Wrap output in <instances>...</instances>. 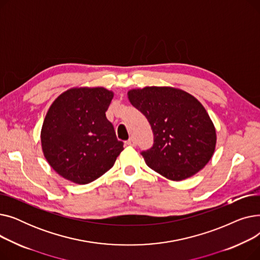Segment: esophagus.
I'll return each instance as SVG.
<instances>
[{
	"label": "esophagus",
	"mask_w": 260,
	"mask_h": 260,
	"mask_svg": "<svg viewBox=\"0 0 260 260\" xmlns=\"http://www.w3.org/2000/svg\"><path fill=\"white\" fill-rule=\"evenodd\" d=\"M126 145H129V146H136V140L134 138H129L126 142H125Z\"/></svg>",
	"instance_id": "obj_1"
}]
</instances>
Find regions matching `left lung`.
<instances>
[{
	"label": "left lung",
	"mask_w": 260,
	"mask_h": 260,
	"mask_svg": "<svg viewBox=\"0 0 260 260\" xmlns=\"http://www.w3.org/2000/svg\"><path fill=\"white\" fill-rule=\"evenodd\" d=\"M127 94L153 129V146L141 152L147 167L174 181L192 177L206 167L215 151L216 131L195 97L166 86L132 89Z\"/></svg>",
	"instance_id": "1"
}]
</instances>
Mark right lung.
<instances>
[{
    "instance_id": "1",
    "label": "right lung",
    "mask_w": 260,
    "mask_h": 260,
    "mask_svg": "<svg viewBox=\"0 0 260 260\" xmlns=\"http://www.w3.org/2000/svg\"><path fill=\"white\" fill-rule=\"evenodd\" d=\"M113 97L103 87L72 88L49 107L41 142L49 166L63 178L86 184L113 168L123 151L105 115Z\"/></svg>"
}]
</instances>
